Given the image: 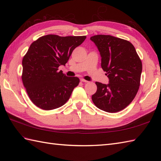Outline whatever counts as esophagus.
I'll use <instances>...</instances> for the list:
<instances>
[{"label": "esophagus", "mask_w": 161, "mask_h": 161, "mask_svg": "<svg viewBox=\"0 0 161 161\" xmlns=\"http://www.w3.org/2000/svg\"><path fill=\"white\" fill-rule=\"evenodd\" d=\"M80 81H82V82H85V83L88 82V81H87V80H84V79H81Z\"/></svg>", "instance_id": "1"}]
</instances>
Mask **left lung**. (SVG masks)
Masks as SVG:
<instances>
[{
    "instance_id": "left-lung-1",
    "label": "left lung",
    "mask_w": 161,
    "mask_h": 161,
    "mask_svg": "<svg viewBox=\"0 0 161 161\" xmlns=\"http://www.w3.org/2000/svg\"><path fill=\"white\" fill-rule=\"evenodd\" d=\"M100 52L101 66L108 84L96 81L97 91L92 100L102 111L115 113L131 103L139 89L142 62L134 46L128 41L111 35L91 36Z\"/></svg>"
}]
</instances>
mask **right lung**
<instances>
[{
	"label": "right lung",
	"instance_id": "1",
	"mask_svg": "<svg viewBox=\"0 0 161 161\" xmlns=\"http://www.w3.org/2000/svg\"><path fill=\"white\" fill-rule=\"evenodd\" d=\"M86 36H59L48 35L30 45L22 61V81L30 100L43 110H53L69 100L80 80L58 72L65 66L75 47Z\"/></svg>",
	"mask_w": 161,
	"mask_h": 161
}]
</instances>
